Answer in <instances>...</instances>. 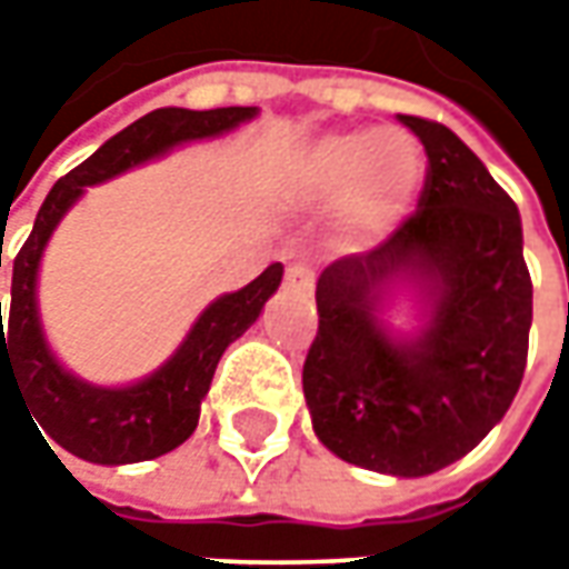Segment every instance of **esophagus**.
<instances>
[{
	"mask_svg": "<svg viewBox=\"0 0 569 569\" xmlns=\"http://www.w3.org/2000/svg\"><path fill=\"white\" fill-rule=\"evenodd\" d=\"M284 281H288L291 288L310 291V288H313V269H310V266H303V262H291V266H288V274H284Z\"/></svg>",
	"mask_w": 569,
	"mask_h": 569,
	"instance_id": "obj_1",
	"label": "esophagus"
}]
</instances>
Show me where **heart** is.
<instances>
[{
	"mask_svg": "<svg viewBox=\"0 0 569 569\" xmlns=\"http://www.w3.org/2000/svg\"><path fill=\"white\" fill-rule=\"evenodd\" d=\"M421 180V151L396 129L341 132L313 142L300 158V187L322 206L348 191V221L361 230L392 224Z\"/></svg>",
	"mask_w": 569,
	"mask_h": 569,
	"instance_id": "obj_1",
	"label": "heart"
}]
</instances>
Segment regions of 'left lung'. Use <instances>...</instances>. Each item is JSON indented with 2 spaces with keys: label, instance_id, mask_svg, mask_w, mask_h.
I'll list each match as a JSON object with an SVG mask.
<instances>
[{
  "label": "left lung",
  "instance_id": "left-lung-1",
  "mask_svg": "<svg viewBox=\"0 0 569 569\" xmlns=\"http://www.w3.org/2000/svg\"><path fill=\"white\" fill-rule=\"evenodd\" d=\"M399 122L427 151L421 202L380 247L319 274L303 399L339 459L425 478L478 447L516 399L532 278L519 208L478 154L440 122ZM396 287L422 303L418 333H392L381 319Z\"/></svg>",
  "mask_w": 569,
  "mask_h": 569
}]
</instances>
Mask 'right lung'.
Instances as JSON below:
<instances>
[{"label":"right lung","mask_w":569,"mask_h":569,"mask_svg":"<svg viewBox=\"0 0 569 569\" xmlns=\"http://www.w3.org/2000/svg\"><path fill=\"white\" fill-rule=\"evenodd\" d=\"M256 113L259 107L151 110L113 139H107L88 161L69 170L43 199L31 237L14 256L9 332L2 326L0 303V396L2 377H9L11 386L24 396L33 418L40 421V430L56 447L84 462L129 466L158 459L187 443L199 425L202 399L208 396L221 355L228 351L230 341L240 339L259 319L266 300L278 291L284 269L281 262H272L247 288L214 297L192 322L180 348L154 373L129 386H98L81 380L56 361L53 348L43 336L37 307V274L53 230L88 187L107 183L132 167L164 158L167 151L180 144L224 136L240 122H250Z\"/></svg>","instance_id":"add662e5"}]
</instances>
